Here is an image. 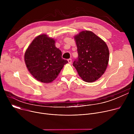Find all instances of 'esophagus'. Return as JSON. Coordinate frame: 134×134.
Listing matches in <instances>:
<instances>
[{
  "instance_id": "esophagus-1",
  "label": "esophagus",
  "mask_w": 134,
  "mask_h": 134,
  "mask_svg": "<svg viewBox=\"0 0 134 134\" xmlns=\"http://www.w3.org/2000/svg\"><path fill=\"white\" fill-rule=\"evenodd\" d=\"M68 63L69 64H71V62H72V60H71V59H68Z\"/></svg>"
}]
</instances>
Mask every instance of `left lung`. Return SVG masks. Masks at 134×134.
<instances>
[{"mask_svg": "<svg viewBox=\"0 0 134 134\" xmlns=\"http://www.w3.org/2000/svg\"><path fill=\"white\" fill-rule=\"evenodd\" d=\"M78 58L73 63L79 76L86 82L98 80L105 72L109 60L105 42L90 31H83L74 37Z\"/></svg>", "mask_w": 134, "mask_h": 134, "instance_id": "left-lung-1", "label": "left lung"}]
</instances>
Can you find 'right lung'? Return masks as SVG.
<instances>
[{"mask_svg":"<svg viewBox=\"0 0 134 134\" xmlns=\"http://www.w3.org/2000/svg\"><path fill=\"white\" fill-rule=\"evenodd\" d=\"M62 51L55 46V40L46 34L36 37L24 54V60L30 72L37 81L52 82L58 76L67 60L62 58Z\"/></svg>","mask_w":134,"mask_h":134,"instance_id":"add662e5","label":"right lung"}]
</instances>
